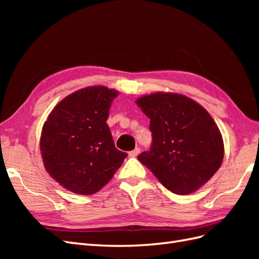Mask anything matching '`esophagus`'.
<instances>
[{"label":"esophagus","mask_w":259,"mask_h":259,"mask_svg":"<svg viewBox=\"0 0 259 259\" xmlns=\"http://www.w3.org/2000/svg\"><path fill=\"white\" fill-rule=\"evenodd\" d=\"M139 153H140V148H135L134 150L128 152V155L131 156V158H135V156H137Z\"/></svg>","instance_id":"obj_1"}]
</instances>
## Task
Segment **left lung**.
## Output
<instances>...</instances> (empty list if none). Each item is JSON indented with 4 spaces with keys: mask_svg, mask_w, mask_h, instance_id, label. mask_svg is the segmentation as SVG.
I'll return each mask as SVG.
<instances>
[{
    "mask_svg": "<svg viewBox=\"0 0 259 259\" xmlns=\"http://www.w3.org/2000/svg\"><path fill=\"white\" fill-rule=\"evenodd\" d=\"M136 104L150 119L152 143L137 159L177 194H189L221 167L224 143L204 108L177 94L156 93Z\"/></svg>",
    "mask_w": 259,
    "mask_h": 259,
    "instance_id": "left-lung-1",
    "label": "left lung"
}]
</instances>
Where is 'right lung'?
Here are the masks:
<instances>
[{
    "label": "right lung",
    "mask_w": 259,
    "mask_h": 259,
    "mask_svg": "<svg viewBox=\"0 0 259 259\" xmlns=\"http://www.w3.org/2000/svg\"><path fill=\"white\" fill-rule=\"evenodd\" d=\"M117 94L105 86L80 90L61 100L44 123L40 143L44 166L76 194L99 191L127 156L115 148L106 122Z\"/></svg>",
    "instance_id": "right-lung-1"
}]
</instances>
